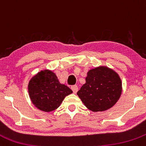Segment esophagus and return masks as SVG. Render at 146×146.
<instances>
[{
	"label": "esophagus",
	"instance_id": "34e87169",
	"mask_svg": "<svg viewBox=\"0 0 146 146\" xmlns=\"http://www.w3.org/2000/svg\"><path fill=\"white\" fill-rule=\"evenodd\" d=\"M71 89H72V90L73 91L74 93H76L78 91V86H76V85H73V86H72Z\"/></svg>",
	"mask_w": 146,
	"mask_h": 146
}]
</instances>
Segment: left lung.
<instances>
[{
	"instance_id": "left-lung-1",
	"label": "left lung",
	"mask_w": 146,
	"mask_h": 146,
	"mask_svg": "<svg viewBox=\"0 0 146 146\" xmlns=\"http://www.w3.org/2000/svg\"><path fill=\"white\" fill-rule=\"evenodd\" d=\"M122 83L117 73L106 67L92 69L87 72L86 83L77 92L84 104L92 111L111 108L120 98Z\"/></svg>"
}]
</instances>
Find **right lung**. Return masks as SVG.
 Here are the masks:
<instances>
[{
  "mask_svg": "<svg viewBox=\"0 0 146 146\" xmlns=\"http://www.w3.org/2000/svg\"><path fill=\"white\" fill-rule=\"evenodd\" d=\"M28 92L32 102L37 109L50 112L57 109L65 96L72 93V91L60 84L54 72L46 70L30 79Z\"/></svg>",
  "mask_w": 146,
  "mask_h": 146,
  "instance_id": "1",
  "label": "right lung"
}]
</instances>
